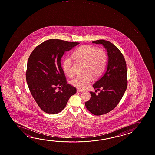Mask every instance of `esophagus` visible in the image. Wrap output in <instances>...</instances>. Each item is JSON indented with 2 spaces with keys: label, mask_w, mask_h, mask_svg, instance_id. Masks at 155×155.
Wrapping results in <instances>:
<instances>
[{
  "label": "esophagus",
  "mask_w": 155,
  "mask_h": 155,
  "mask_svg": "<svg viewBox=\"0 0 155 155\" xmlns=\"http://www.w3.org/2000/svg\"><path fill=\"white\" fill-rule=\"evenodd\" d=\"M77 92H84L85 91H84V90H81V89H77Z\"/></svg>",
  "instance_id": "34e87169"
}]
</instances>
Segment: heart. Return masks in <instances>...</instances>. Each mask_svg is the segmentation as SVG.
Masks as SVG:
<instances>
[{"label": "heart", "instance_id": "heart-1", "mask_svg": "<svg viewBox=\"0 0 155 155\" xmlns=\"http://www.w3.org/2000/svg\"><path fill=\"white\" fill-rule=\"evenodd\" d=\"M79 61L85 64L83 75H78L72 79L73 86L79 89H85L89 86L93 80V76H99L104 71L107 61V53L103 49H96L94 46L83 45L77 48L73 54ZM72 60L71 57L65 59L63 68L69 77L74 76L72 69Z\"/></svg>", "mask_w": 155, "mask_h": 155}]
</instances>
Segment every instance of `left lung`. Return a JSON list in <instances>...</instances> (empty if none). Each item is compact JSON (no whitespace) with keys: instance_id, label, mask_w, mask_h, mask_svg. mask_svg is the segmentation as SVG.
Returning a JSON list of instances; mask_svg holds the SVG:
<instances>
[{"instance_id":"8db88e82","label":"left lung","mask_w":155,"mask_h":155,"mask_svg":"<svg viewBox=\"0 0 155 155\" xmlns=\"http://www.w3.org/2000/svg\"><path fill=\"white\" fill-rule=\"evenodd\" d=\"M92 43L102 44L108 56L106 71L93 85L94 89L100 90V92L96 95L90 92L91 98L85 102L89 111L100 116L114 109L123 96L127 84V64L121 52L111 42L101 39Z\"/></svg>"}]
</instances>
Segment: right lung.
Listing matches in <instances>:
<instances>
[{"label": "right lung", "instance_id": "add662e5", "mask_svg": "<svg viewBox=\"0 0 155 155\" xmlns=\"http://www.w3.org/2000/svg\"><path fill=\"white\" fill-rule=\"evenodd\" d=\"M79 44L48 39L37 46L28 58L26 81L33 98L46 113L61 111L70 97L76 93V87L67 84L61 59L65 52ZM61 87L60 91L56 90Z\"/></svg>", "mask_w": 155, "mask_h": 155}]
</instances>
